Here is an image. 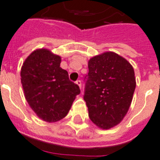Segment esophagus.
Returning a JSON list of instances; mask_svg holds the SVG:
<instances>
[{
    "label": "esophagus",
    "mask_w": 160,
    "mask_h": 160,
    "mask_svg": "<svg viewBox=\"0 0 160 160\" xmlns=\"http://www.w3.org/2000/svg\"><path fill=\"white\" fill-rule=\"evenodd\" d=\"M75 83L77 84V85H78V86H79V87H80V89H81V81H80V80H78L76 81V82H75Z\"/></svg>",
    "instance_id": "1"
}]
</instances>
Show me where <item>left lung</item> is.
<instances>
[{"label":"left lung","instance_id":"8db88e82","mask_svg":"<svg viewBox=\"0 0 160 160\" xmlns=\"http://www.w3.org/2000/svg\"><path fill=\"white\" fill-rule=\"evenodd\" d=\"M88 68L84 100L90 119L103 130L114 127L131 106L136 88L134 68L113 52L92 58Z\"/></svg>","mask_w":160,"mask_h":160}]
</instances>
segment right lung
Returning <instances> with one entry per match:
<instances>
[{"mask_svg": "<svg viewBox=\"0 0 160 160\" xmlns=\"http://www.w3.org/2000/svg\"><path fill=\"white\" fill-rule=\"evenodd\" d=\"M60 63L61 57L41 48L29 54L21 68L26 101L40 119L48 123L64 118L80 93Z\"/></svg>", "mask_w": 160, "mask_h": 160, "instance_id": "add662e5", "label": "right lung"}]
</instances>
